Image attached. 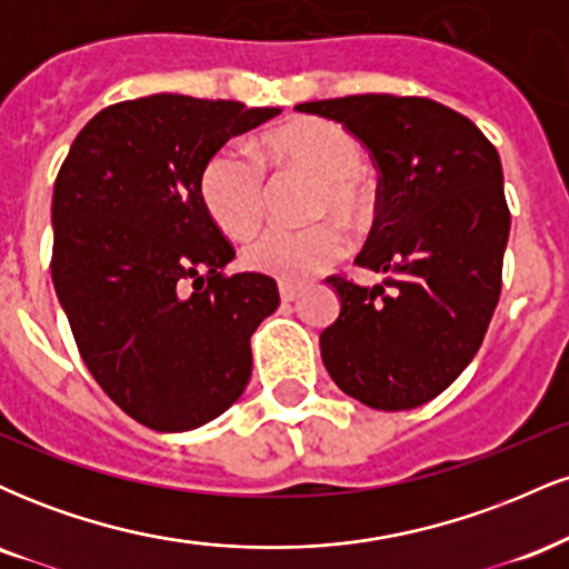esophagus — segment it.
I'll return each instance as SVG.
<instances>
[{"mask_svg": "<svg viewBox=\"0 0 569 569\" xmlns=\"http://www.w3.org/2000/svg\"><path fill=\"white\" fill-rule=\"evenodd\" d=\"M278 291H280V299H283V302H293V299H297L299 293H302V286L289 283V280H280Z\"/></svg>", "mask_w": 569, "mask_h": 569, "instance_id": "obj_1", "label": "esophagus"}]
</instances>
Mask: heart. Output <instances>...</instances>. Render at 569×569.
Instances as JSON below:
<instances>
[{
	"label": "heart",
	"mask_w": 569,
	"mask_h": 569,
	"mask_svg": "<svg viewBox=\"0 0 569 569\" xmlns=\"http://www.w3.org/2000/svg\"><path fill=\"white\" fill-rule=\"evenodd\" d=\"M257 158L272 176L302 173L316 179L307 217H335L348 227L369 219L371 200L361 181L363 152L350 130L321 117H293L264 130ZM262 168L238 149H219L200 173V198L211 219L232 238H246L262 221L267 184ZM345 253V234L335 221H316L302 230L270 227L243 248V264L259 276L307 280Z\"/></svg>",
	"instance_id": "1"
}]
</instances>
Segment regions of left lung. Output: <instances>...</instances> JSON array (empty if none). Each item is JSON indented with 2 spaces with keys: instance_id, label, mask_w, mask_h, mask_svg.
<instances>
[{
  "instance_id": "obj_1",
  "label": "left lung",
  "mask_w": 569,
  "mask_h": 569,
  "mask_svg": "<svg viewBox=\"0 0 569 569\" xmlns=\"http://www.w3.org/2000/svg\"><path fill=\"white\" fill-rule=\"evenodd\" d=\"M369 149L377 217L356 264L382 283L329 278L339 318L321 358L339 390L371 409L428 403L473 361L502 286L511 213L498 149L468 117L417 96L299 103Z\"/></svg>"
}]
</instances>
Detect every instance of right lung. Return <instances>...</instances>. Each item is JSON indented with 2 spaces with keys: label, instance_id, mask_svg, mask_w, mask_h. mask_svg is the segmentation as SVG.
<instances>
[{
  "label": "right lung",
  "instance_id": "obj_1",
  "mask_svg": "<svg viewBox=\"0 0 569 569\" xmlns=\"http://www.w3.org/2000/svg\"><path fill=\"white\" fill-rule=\"evenodd\" d=\"M280 114L158 93L101 109L53 189V286L84 367L141 426L181 433L243 396L276 280L227 278L234 248L200 198L206 162Z\"/></svg>",
  "mask_w": 569,
  "mask_h": 569
}]
</instances>
